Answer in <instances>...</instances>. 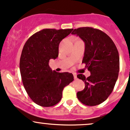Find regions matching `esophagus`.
I'll list each match as a JSON object with an SVG mask.
<instances>
[{"mask_svg": "<svg viewBox=\"0 0 130 130\" xmlns=\"http://www.w3.org/2000/svg\"><path fill=\"white\" fill-rule=\"evenodd\" d=\"M73 76H74V79H77V75H76V74H73Z\"/></svg>", "mask_w": 130, "mask_h": 130, "instance_id": "1", "label": "esophagus"}]
</instances>
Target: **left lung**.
Listing matches in <instances>:
<instances>
[{
    "mask_svg": "<svg viewBox=\"0 0 130 130\" xmlns=\"http://www.w3.org/2000/svg\"><path fill=\"white\" fill-rule=\"evenodd\" d=\"M72 34L78 36L85 44L83 63L91 75H77L85 83V88L77 93V99L84 105L96 106L102 103L113 91L118 77L120 57L111 39L106 33L93 27L75 29Z\"/></svg>",
    "mask_w": 130,
    "mask_h": 130,
    "instance_id": "8db88e82",
    "label": "left lung"
}]
</instances>
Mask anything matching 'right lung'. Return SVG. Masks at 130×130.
Wrapping results in <instances>:
<instances>
[{
  "label": "right lung",
  "mask_w": 130,
  "mask_h": 130,
  "mask_svg": "<svg viewBox=\"0 0 130 130\" xmlns=\"http://www.w3.org/2000/svg\"><path fill=\"white\" fill-rule=\"evenodd\" d=\"M73 30L42 29L24 45L19 64L22 83L30 99L41 106L58 103L64 88L74 80L72 73H57L49 65V60L58 57L60 42Z\"/></svg>",
  "instance_id": "right-lung-1"
}]
</instances>
